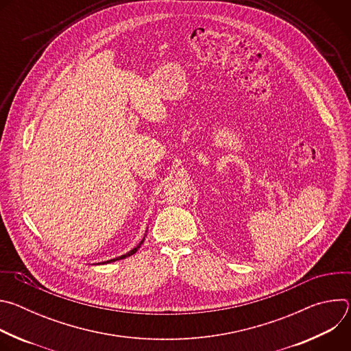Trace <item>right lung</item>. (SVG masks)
Returning a JSON list of instances; mask_svg holds the SVG:
<instances>
[{
	"instance_id": "add662e5",
	"label": "right lung",
	"mask_w": 351,
	"mask_h": 351,
	"mask_svg": "<svg viewBox=\"0 0 351 351\" xmlns=\"http://www.w3.org/2000/svg\"><path fill=\"white\" fill-rule=\"evenodd\" d=\"M147 232V230H145ZM144 239H145V234H144V237L140 240V243L136 245V247H133L129 253H126V254H123V256H119V257H117V258H112V260H108V261H104V263H97V265H103V264H110V263H114V261H118V260H123V258H126V257H130V256H133L137 250L141 247V244H143V241H144ZM95 265V264H94Z\"/></svg>"
}]
</instances>
